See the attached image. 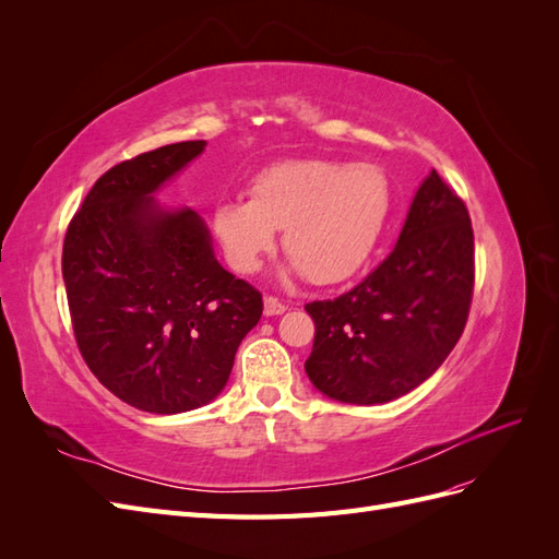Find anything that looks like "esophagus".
Segmentation results:
<instances>
[{
  "instance_id": "1",
  "label": "esophagus",
  "mask_w": 559,
  "mask_h": 559,
  "mask_svg": "<svg viewBox=\"0 0 559 559\" xmlns=\"http://www.w3.org/2000/svg\"><path fill=\"white\" fill-rule=\"evenodd\" d=\"M284 310H286V306H284V302H282L280 298H275V296H265V300H263V312H265L267 317L282 314Z\"/></svg>"
}]
</instances>
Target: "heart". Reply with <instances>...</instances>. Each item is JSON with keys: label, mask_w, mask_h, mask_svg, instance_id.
Segmentation results:
<instances>
[{"label": "heart", "mask_w": 559, "mask_h": 559, "mask_svg": "<svg viewBox=\"0 0 559 559\" xmlns=\"http://www.w3.org/2000/svg\"><path fill=\"white\" fill-rule=\"evenodd\" d=\"M249 195L226 198L214 210L228 263L253 273L275 247V228H284V251L314 284L357 273L392 212V183L373 163L275 160L249 179Z\"/></svg>", "instance_id": "obj_1"}]
</instances>
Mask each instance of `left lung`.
I'll return each instance as SVG.
<instances>
[{
  "label": "left lung",
  "instance_id": "1",
  "mask_svg": "<svg viewBox=\"0 0 559 559\" xmlns=\"http://www.w3.org/2000/svg\"><path fill=\"white\" fill-rule=\"evenodd\" d=\"M473 282L468 210L431 170L394 251L352 292L306 306L314 321L308 378L343 403L373 405L408 394L462 337Z\"/></svg>",
  "mask_w": 559,
  "mask_h": 559
}]
</instances>
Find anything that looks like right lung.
<instances>
[{"mask_svg":"<svg viewBox=\"0 0 559 559\" xmlns=\"http://www.w3.org/2000/svg\"><path fill=\"white\" fill-rule=\"evenodd\" d=\"M167 144L114 165L72 216L62 277L83 361L132 408L175 415L228 382L263 296L218 265L193 210L165 212L154 193L205 148Z\"/></svg>","mask_w":559,"mask_h":559,"instance_id":"obj_1","label":"right lung"}]
</instances>
